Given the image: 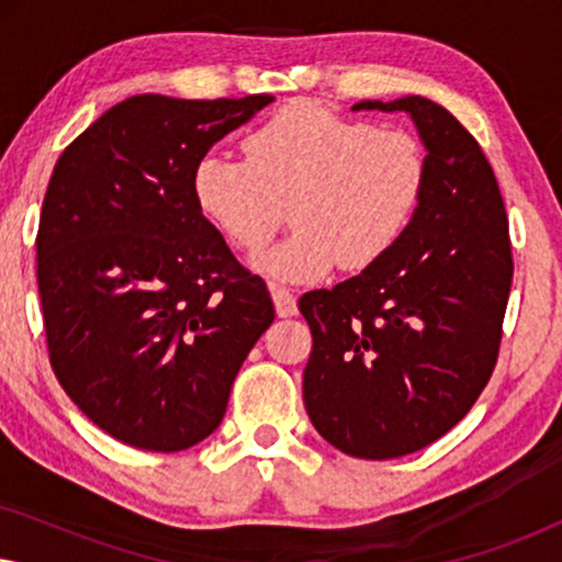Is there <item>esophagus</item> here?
<instances>
[{
    "label": "esophagus",
    "mask_w": 562,
    "mask_h": 562,
    "mask_svg": "<svg viewBox=\"0 0 562 562\" xmlns=\"http://www.w3.org/2000/svg\"><path fill=\"white\" fill-rule=\"evenodd\" d=\"M271 294H273V304H276V312H279V317H294L299 312L296 296L291 294L286 286H273Z\"/></svg>",
    "instance_id": "esophagus-1"
}]
</instances>
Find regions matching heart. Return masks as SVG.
I'll return each mask as SVG.
<instances>
[{
	"label": "heart",
	"mask_w": 562,
	"mask_h": 562,
	"mask_svg": "<svg viewBox=\"0 0 562 562\" xmlns=\"http://www.w3.org/2000/svg\"><path fill=\"white\" fill-rule=\"evenodd\" d=\"M245 160L206 153L191 173L204 220L240 250H260L283 225L294 233L256 258L276 281H317L340 263L366 271L417 217L429 181L422 140L327 106L291 102L252 130Z\"/></svg>",
	"instance_id": "1"
}]
</instances>
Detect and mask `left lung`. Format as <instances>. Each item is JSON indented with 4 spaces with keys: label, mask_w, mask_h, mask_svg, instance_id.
<instances>
[{
    "label": "left lung",
    "mask_w": 562,
    "mask_h": 562,
    "mask_svg": "<svg viewBox=\"0 0 562 562\" xmlns=\"http://www.w3.org/2000/svg\"><path fill=\"white\" fill-rule=\"evenodd\" d=\"M352 110L409 114L429 181L386 258L299 299L312 329L304 406L345 456L389 460L440 440L486 389L514 260L494 168L445 106L402 97Z\"/></svg>",
    "instance_id": "8db88e82"
}]
</instances>
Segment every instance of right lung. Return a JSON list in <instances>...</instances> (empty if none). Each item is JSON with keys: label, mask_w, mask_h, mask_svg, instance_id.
I'll list each match as a JSON object with an SVG mask.
<instances>
[{"label": "right lung", "mask_w": 562, "mask_h": 562, "mask_svg": "<svg viewBox=\"0 0 562 562\" xmlns=\"http://www.w3.org/2000/svg\"><path fill=\"white\" fill-rule=\"evenodd\" d=\"M271 102L130 97L53 168L35 240L50 366L114 440L179 452L210 437L271 327L266 281L191 196L196 160Z\"/></svg>", "instance_id": "obj_1"}]
</instances>
